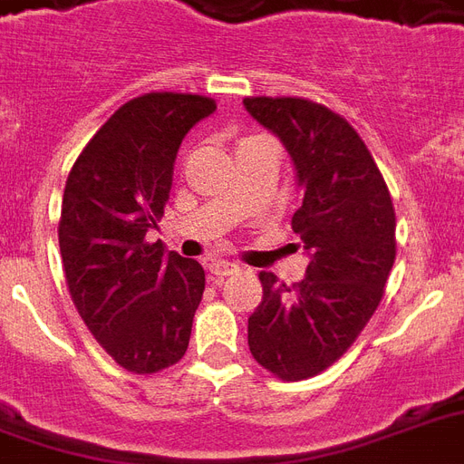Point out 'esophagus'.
<instances>
[{
    "instance_id": "34e87169",
    "label": "esophagus",
    "mask_w": 464,
    "mask_h": 464,
    "mask_svg": "<svg viewBox=\"0 0 464 464\" xmlns=\"http://www.w3.org/2000/svg\"><path fill=\"white\" fill-rule=\"evenodd\" d=\"M233 272H238V265L228 263V260H211L208 263V275L211 277H228Z\"/></svg>"
}]
</instances>
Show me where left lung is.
<instances>
[{
	"instance_id": "8db88e82",
	"label": "left lung",
	"mask_w": 464,
	"mask_h": 464,
	"mask_svg": "<svg viewBox=\"0 0 464 464\" xmlns=\"http://www.w3.org/2000/svg\"><path fill=\"white\" fill-rule=\"evenodd\" d=\"M243 106L292 158L304 192L292 228L309 256L296 285L260 272L263 302L247 318V345L265 370L299 382L334 365L380 306L397 218L384 177L345 119L296 97H247Z\"/></svg>"
}]
</instances>
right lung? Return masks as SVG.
Listing matches in <instances>:
<instances>
[{"label":"right lung","mask_w":464,"mask_h":464,"mask_svg":"<svg viewBox=\"0 0 464 464\" xmlns=\"http://www.w3.org/2000/svg\"><path fill=\"white\" fill-rule=\"evenodd\" d=\"M214 111V99L199 94L130 99L67 175L58 228L67 289L99 345L129 372L165 370L189 345L204 267L146 236L169 199L182 138Z\"/></svg>","instance_id":"obj_1"}]
</instances>
